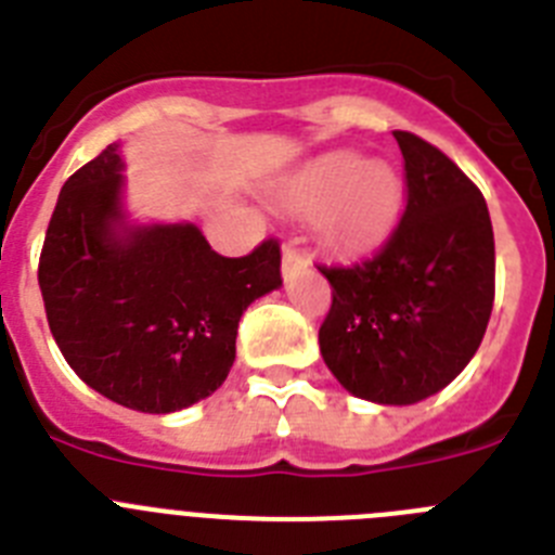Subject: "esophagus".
Masks as SVG:
<instances>
[{"mask_svg":"<svg viewBox=\"0 0 555 555\" xmlns=\"http://www.w3.org/2000/svg\"><path fill=\"white\" fill-rule=\"evenodd\" d=\"M308 267V255L302 253L300 247L294 242L283 244V274H292V272H300V269Z\"/></svg>","mask_w":555,"mask_h":555,"instance_id":"34e87169","label":"esophagus"}]
</instances>
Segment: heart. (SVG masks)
<instances>
[{"instance_id": "b5f03b06", "label": "heart", "mask_w": 555, "mask_h": 555, "mask_svg": "<svg viewBox=\"0 0 555 555\" xmlns=\"http://www.w3.org/2000/svg\"><path fill=\"white\" fill-rule=\"evenodd\" d=\"M283 199L302 214H320V230L333 247L366 253L395 233L405 185L386 160L364 164L352 152H333L297 171Z\"/></svg>"}]
</instances>
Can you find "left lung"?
Listing matches in <instances>:
<instances>
[{"mask_svg": "<svg viewBox=\"0 0 555 555\" xmlns=\"http://www.w3.org/2000/svg\"><path fill=\"white\" fill-rule=\"evenodd\" d=\"M405 210L375 255L320 267L333 302L320 327L327 370L350 395L411 405L453 380L494 302V233L478 185L434 144L395 130Z\"/></svg>", "mask_w": 555, "mask_h": 555, "instance_id": "left-lung-1", "label": "left lung"}]
</instances>
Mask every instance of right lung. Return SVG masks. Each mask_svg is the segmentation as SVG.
I'll use <instances>...</instances> for the list:
<instances>
[{
	"instance_id": "obj_1",
	"label": "right lung",
	"mask_w": 555,
	"mask_h": 555,
	"mask_svg": "<svg viewBox=\"0 0 555 555\" xmlns=\"http://www.w3.org/2000/svg\"><path fill=\"white\" fill-rule=\"evenodd\" d=\"M119 144L63 183L38 261L68 366L125 409L169 414L224 384L247 306L283 283L281 244L214 253L194 224L130 228Z\"/></svg>"
}]
</instances>
